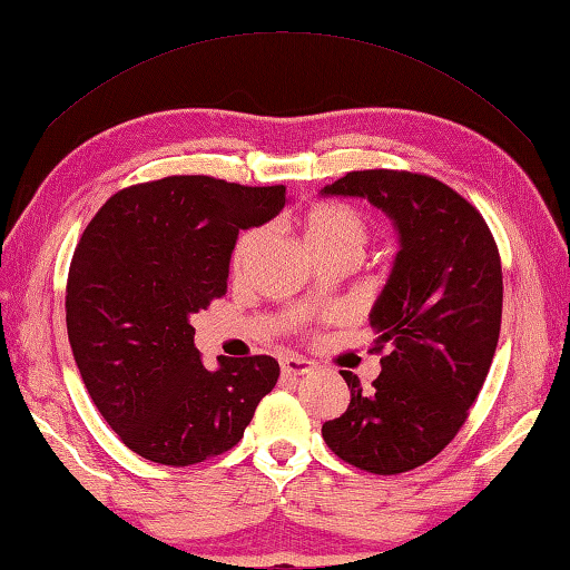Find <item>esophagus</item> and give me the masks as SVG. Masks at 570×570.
Wrapping results in <instances>:
<instances>
[{
	"label": "esophagus",
	"mask_w": 570,
	"mask_h": 570,
	"mask_svg": "<svg viewBox=\"0 0 570 570\" xmlns=\"http://www.w3.org/2000/svg\"><path fill=\"white\" fill-rule=\"evenodd\" d=\"M317 370V365L306 357H284L282 360V373L286 375H309Z\"/></svg>",
	"instance_id": "esophagus-1"
}]
</instances>
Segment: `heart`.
I'll return each mask as SVG.
<instances>
[{
  "label": "heart",
  "mask_w": 570,
  "mask_h": 570,
  "mask_svg": "<svg viewBox=\"0 0 570 570\" xmlns=\"http://www.w3.org/2000/svg\"><path fill=\"white\" fill-rule=\"evenodd\" d=\"M370 240V225L363 213L355 207L322 203L312 207L304 218V246L309 248L314 258L322 256H347L360 258ZM261 243V230H248L236 240L230 266L233 271H243L248 266Z\"/></svg>",
  "instance_id": "obj_1"
}]
</instances>
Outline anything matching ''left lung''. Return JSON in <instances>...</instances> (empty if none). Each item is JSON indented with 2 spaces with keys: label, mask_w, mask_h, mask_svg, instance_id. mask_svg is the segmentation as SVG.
Wrapping results in <instances>:
<instances>
[{
  "label": "left lung",
  "mask_w": 570,
  "mask_h": 570,
  "mask_svg": "<svg viewBox=\"0 0 570 570\" xmlns=\"http://www.w3.org/2000/svg\"><path fill=\"white\" fill-rule=\"evenodd\" d=\"M322 195L363 197L391 218L401 248L370 309L381 375L363 393L340 370L350 405L322 426L327 446L373 474L426 464L464 426L490 373L502 322V266L476 207L413 171H347Z\"/></svg>",
  "instance_id": "8db88e82"
}]
</instances>
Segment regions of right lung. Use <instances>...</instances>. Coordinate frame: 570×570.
Wrapping results in <instances>:
<instances>
[{
	"label": "right lung",
	"instance_id": "add662e5",
	"mask_svg": "<svg viewBox=\"0 0 570 570\" xmlns=\"http://www.w3.org/2000/svg\"><path fill=\"white\" fill-rule=\"evenodd\" d=\"M284 205V185L165 177L116 193L83 230L66 288L68 340L96 409L149 462L189 466L233 449L276 385L268 355H220L207 370L189 317L228 288L238 233Z\"/></svg>",
	"mask_w": 570,
	"mask_h": 570
}]
</instances>
